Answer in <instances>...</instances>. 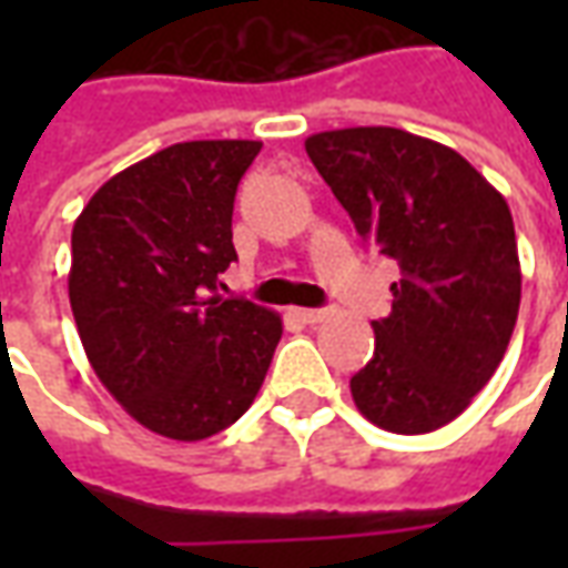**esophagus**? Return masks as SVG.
I'll use <instances>...</instances> for the list:
<instances>
[{"instance_id": "34e87169", "label": "esophagus", "mask_w": 568, "mask_h": 568, "mask_svg": "<svg viewBox=\"0 0 568 568\" xmlns=\"http://www.w3.org/2000/svg\"><path fill=\"white\" fill-rule=\"evenodd\" d=\"M292 313H295V320L304 322V325H316V322H322L325 316H328L325 310H307V307H297L292 310Z\"/></svg>"}]
</instances>
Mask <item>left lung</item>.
<instances>
[{"mask_svg":"<svg viewBox=\"0 0 568 568\" xmlns=\"http://www.w3.org/2000/svg\"><path fill=\"white\" fill-rule=\"evenodd\" d=\"M304 149L356 234L402 267L353 402L395 435L447 426L496 374L517 322L508 203L463 154L407 130H325Z\"/></svg>","mask_w":568,"mask_h":568,"instance_id":"1","label":"left lung"}]
</instances>
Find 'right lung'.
<instances>
[{
    "label": "right lung",
    "mask_w": 568,
    "mask_h": 568,
    "mask_svg": "<svg viewBox=\"0 0 568 568\" xmlns=\"http://www.w3.org/2000/svg\"><path fill=\"white\" fill-rule=\"evenodd\" d=\"M252 140L175 142L112 175L72 227L69 304L91 368L140 426L203 440L255 402L283 320L219 295Z\"/></svg>",
    "instance_id": "obj_1"
}]
</instances>
